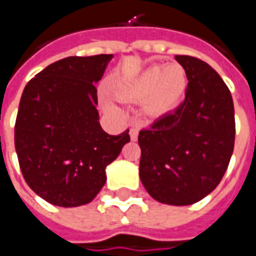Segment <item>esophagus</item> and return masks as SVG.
Returning a JSON list of instances; mask_svg holds the SVG:
<instances>
[{"label": "esophagus", "mask_w": 256, "mask_h": 256, "mask_svg": "<svg viewBox=\"0 0 256 256\" xmlns=\"http://www.w3.org/2000/svg\"><path fill=\"white\" fill-rule=\"evenodd\" d=\"M130 135H131L132 140H136L138 135H139V130L134 126V128H131V130H130Z\"/></svg>", "instance_id": "esophagus-1"}]
</instances>
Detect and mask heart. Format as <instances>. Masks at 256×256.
Wrapping results in <instances>:
<instances>
[{"mask_svg": "<svg viewBox=\"0 0 256 256\" xmlns=\"http://www.w3.org/2000/svg\"><path fill=\"white\" fill-rule=\"evenodd\" d=\"M188 85L186 72L180 64L153 66L144 70L122 88V96L130 100H146L152 114H162L175 108Z\"/></svg>", "mask_w": 256, "mask_h": 256, "instance_id": "heart-1", "label": "heart"}]
</instances>
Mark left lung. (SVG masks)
I'll return each mask as SVG.
<instances>
[{
  "label": "left lung",
  "instance_id": "1",
  "mask_svg": "<svg viewBox=\"0 0 256 256\" xmlns=\"http://www.w3.org/2000/svg\"><path fill=\"white\" fill-rule=\"evenodd\" d=\"M189 80L184 100L139 132V176L154 200L190 206L222 180L233 154L234 108L228 85L208 63L176 55Z\"/></svg>",
  "mask_w": 256,
  "mask_h": 256
}]
</instances>
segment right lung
<instances>
[{"instance_id": "right-lung-1", "label": "right lung", "mask_w": 256, "mask_h": 256, "mask_svg": "<svg viewBox=\"0 0 256 256\" xmlns=\"http://www.w3.org/2000/svg\"><path fill=\"white\" fill-rule=\"evenodd\" d=\"M113 55L70 56L27 82L15 124V148L30 189L54 206L88 204L106 182V166L128 130L108 135L99 124L95 84Z\"/></svg>"}]
</instances>
